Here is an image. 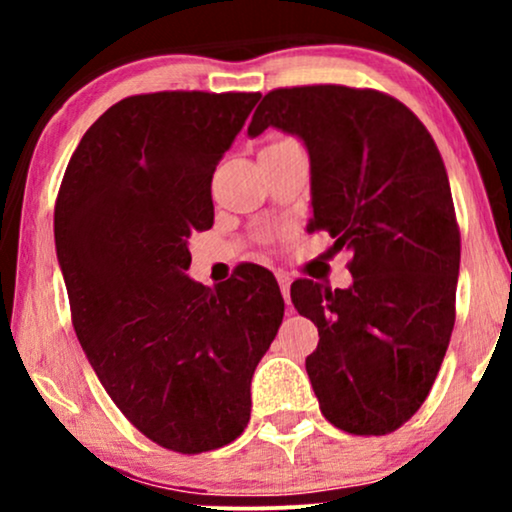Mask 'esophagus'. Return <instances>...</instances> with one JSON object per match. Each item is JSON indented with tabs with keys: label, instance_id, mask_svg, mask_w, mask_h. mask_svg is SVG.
I'll return each mask as SVG.
<instances>
[{
	"label": "esophagus",
	"instance_id": "1",
	"mask_svg": "<svg viewBox=\"0 0 512 512\" xmlns=\"http://www.w3.org/2000/svg\"><path fill=\"white\" fill-rule=\"evenodd\" d=\"M276 281H279V289H281V293H284V301L289 303L291 301V276L279 272L276 274Z\"/></svg>",
	"mask_w": 512,
	"mask_h": 512
}]
</instances>
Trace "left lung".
<instances>
[{
  "mask_svg": "<svg viewBox=\"0 0 512 512\" xmlns=\"http://www.w3.org/2000/svg\"><path fill=\"white\" fill-rule=\"evenodd\" d=\"M267 127L308 151V231L351 255L349 289L291 286L320 332L305 358L310 385L330 424L385 436L424 404L455 325L460 228L443 158L419 117L373 88H276L248 134Z\"/></svg>",
  "mask_w": 512,
  "mask_h": 512,
  "instance_id": "left-lung-1",
  "label": "left lung"
}]
</instances>
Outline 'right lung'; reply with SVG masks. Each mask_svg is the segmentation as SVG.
<instances>
[{
  "instance_id": "add662e5",
  "label": "right lung",
  "mask_w": 512,
  "mask_h": 512,
  "mask_svg": "<svg viewBox=\"0 0 512 512\" xmlns=\"http://www.w3.org/2000/svg\"><path fill=\"white\" fill-rule=\"evenodd\" d=\"M260 93L129 96L88 127L55 204L74 332L117 409L161 448L195 455L250 421V380L284 298L274 274L187 276V238L214 223L211 178Z\"/></svg>"
}]
</instances>
